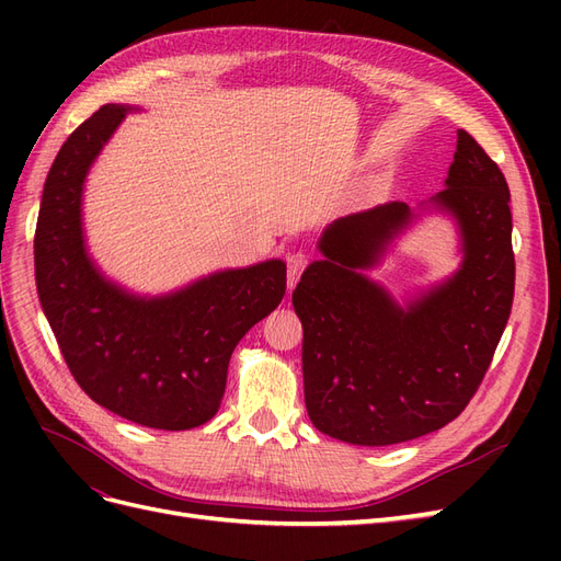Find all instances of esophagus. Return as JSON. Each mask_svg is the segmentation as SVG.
<instances>
[{"mask_svg": "<svg viewBox=\"0 0 561 561\" xmlns=\"http://www.w3.org/2000/svg\"><path fill=\"white\" fill-rule=\"evenodd\" d=\"M309 264V254L307 252H290L287 254V290L293 293V287L297 285L301 271Z\"/></svg>", "mask_w": 561, "mask_h": 561, "instance_id": "esophagus-1", "label": "esophagus"}]
</instances>
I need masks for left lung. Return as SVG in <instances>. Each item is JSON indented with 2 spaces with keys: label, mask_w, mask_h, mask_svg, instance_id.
<instances>
[{
  "label": "left lung",
  "mask_w": 561,
  "mask_h": 561,
  "mask_svg": "<svg viewBox=\"0 0 561 561\" xmlns=\"http://www.w3.org/2000/svg\"><path fill=\"white\" fill-rule=\"evenodd\" d=\"M445 186L416 210L390 201L322 231V260L293 293L304 400L320 433L360 447L407 443L447 426L482 383L515 293L511 190L466 130ZM426 211L453 219L462 264L398 302L364 271Z\"/></svg>",
  "instance_id": "obj_1"
}]
</instances>
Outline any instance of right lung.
Wrapping results in <instances>:
<instances>
[{
    "instance_id": "add662e5",
    "label": "right lung",
    "mask_w": 561,
    "mask_h": 561,
    "mask_svg": "<svg viewBox=\"0 0 561 561\" xmlns=\"http://www.w3.org/2000/svg\"><path fill=\"white\" fill-rule=\"evenodd\" d=\"M130 112L138 107H100L50 165L35 233L37 293L83 393L140 426L190 431L217 414L236 344L280 304L285 262L215 271L157 297L107 278L83 233V184Z\"/></svg>"
}]
</instances>
